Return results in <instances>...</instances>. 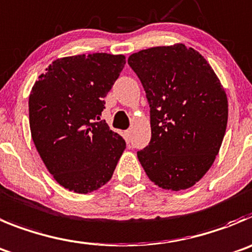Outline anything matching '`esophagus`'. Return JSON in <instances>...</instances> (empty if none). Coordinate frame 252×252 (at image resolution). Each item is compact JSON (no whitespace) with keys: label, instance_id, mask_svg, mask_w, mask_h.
Wrapping results in <instances>:
<instances>
[{"label":"esophagus","instance_id":"1","mask_svg":"<svg viewBox=\"0 0 252 252\" xmlns=\"http://www.w3.org/2000/svg\"><path fill=\"white\" fill-rule=\"evenodd\" d=\"M124 137H125V140H126V141H130V140H131V130L125 131Z\"/></svg>","mask_w":252,"mask_h":252}]
</instances>
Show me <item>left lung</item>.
I'll return each instance as SVG.
<instances>
[{
    "instance_id": "1",
    "label": "left lung",
    "mask_w": 252,
    "mask_h": 252,
    "mask_svg": "<svg viewBox=\"0 0 252 252\" xmlns=\"http://www.w3.org/2000/svg\"><path fill=\"white\" fill-rule=\"evenodd\" d=\"M151 108V141L137 152L158 188L181 191L204 177L220 151L227 96L215 71L184 43L158 46L128 57Z\"/></svg>"
}]
</instances>
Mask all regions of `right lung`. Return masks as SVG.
I'll return each mask as SVG.
<instances>
[{"label": "right lung", "mask_w": 252, "mask_h": 252, "mask_svg": "<svg viewBox=\"0 0 252 252\" xmlns=\"http://www.w3.org/2000/svg\"><path fill=\"white\" fill-rule=\"evenodd\" d=\"M125 63L124 55L61 57L32 87V140L48 172L68 191L98 190L110 181L126 149L124 138L100 121L103 98Z\"/></svg>", "instance_id": "obj_1"}]
</instances>
